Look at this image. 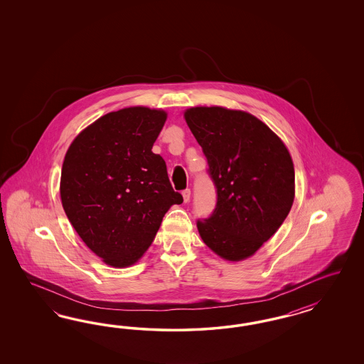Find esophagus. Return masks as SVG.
<instances>
[{"label": "esophagus", "mask_w": 364, "mask_h": 364, "mask_svg": "<svg viewBox=\"0 0 364 364\" xmlns=\"http://www.w3.org/2000/svg\"><path fill=\"white\" fill-rule=\"evenodd\" d=\"M183 198H184V203H189V200H191V189L183 191Z\"/></svg>", "instance_id": "34e87169"}]
</instances>
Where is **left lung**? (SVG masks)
<instances>
[{"label":"left lung","instance_id":"left-lung-1","mask_svg":"<svg viewBox=\"0 0 364 364\" xmlns=\"http://www.w3.org/2000/svg\"><path fill=\"white\" fill-rule=\"evenodd\" d=\"M218 189V204L198 221L200 237L221 259L242 262L275 235L295 198V168L286 144L244 110L192 107L184 112Z\"/></svg>","mask_w":364,"mask_h":364}]
</instances>
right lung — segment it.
Masks as SVG:
<instances>
[{
    "label": "right lung",
    "mask_w": 364,
    "mask_h": 364,
    "mask_svg": "<svg viewBox=\"0 0 364 364\" xmlns=\"http://www.w3.org/2000/svg\"><path fill=\"white\" fill-rule=\"evenodd\" d=\"M168 113L146 107L109 112L75 137L63 163L60 196L81 240L105 264L137 263L163 218L183 196L152 152Z\"/></svg>",
    "instance_id": "add662e5"
}]
</instances>
